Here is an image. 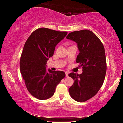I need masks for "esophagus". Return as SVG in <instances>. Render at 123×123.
Returning <instances> with one entry per match:
<instances>
[{"label":"esophagus","instance_id":"obj_1","mask_svg":"<svg viewBox=\"0 0 123 123\" xmlns=\"http://www.w3.org/2000/svg\"><path fill=\"white\" fill-rule=\"evenodd\" d=\"M68 74H69L68 72H65V75H66V77H68Z\"/></svg>","mask_w":123,"mask_h":123}]
</instances>
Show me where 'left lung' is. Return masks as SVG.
<instances>
[{
  "instance_id": "1",
  "label": "left lung",
  "mask_w": 123,
  "mask_h": 123,
  "mask_svg": "<svg viewBox=\"0 0 123 123\" xmlns=\"http://www.w3.org/2000/svg\"><path fill=\"white\" fill-rule=\"evenodd\" d=\"M66 39L77 44L79 54L76 62L83 68L81 74H69L74 80L69 89L70 95L76 101L85 102L98 92L105 80L107 68L105 49L100 39L88 29L71 32Z\"/></svg>"
}]
</instances>
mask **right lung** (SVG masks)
<instances>
[{
    "instance_id": "obj_1",
    "label": "right lung",
    "mask_w": 123,
    "mask_h": 123,
    "mask_svg": "<svg viewBox=\"0 0 123 123\" xmlns=\"http://www.w3.org/2000/svg\"><path fill=\"white\" fill-rule=\"evenodd\" d=\"M67 33L40 28L25 42L20 59L21 73L28 91L38 99L51 97L58 84L65 77L63 71H47L46 65L53 55L55 46Z\"/></svg>"
}]
</instances>
